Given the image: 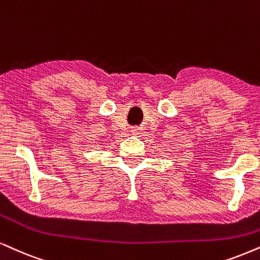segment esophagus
I'll return each instance as SVG.
<instances>
[{
  "label": "esophagus",
  "mask_w": 260,
  "mask_h": 260,
  "mask_svg": "<svg viewBox=\"0 0 260 260\" xmlns=\"http://www.w3.org/2000/svg\"><path fill=\"white\" fill-rule=\"evenodd\" d=\"M132 133H134V134H139V133H140V128H139V127H133V128H132Z\"/></svg>",
  "instance_id": "esophagus-1"
}]
</instances>
